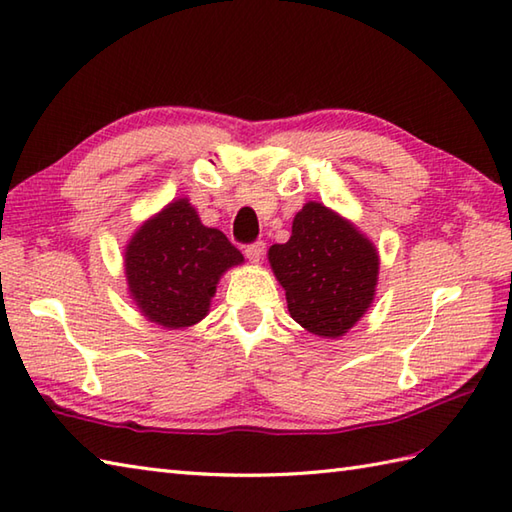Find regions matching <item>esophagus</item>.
Wrapping results in <instances>:
<instances>
[{"label":"esophagus","mask_w":512,"mask_h":512,"mask_svg":"<svg viewBox=\"0 0 512 512\" xmlns=\"http://www.w3.org/2000/svg\"><path fill=\"white\" fill-rule=\"evenodd\" d=\"M264 250H266L264 242H255V244H248L244 248V255L248 257L250 264H259V262H262V257H264Z\"/></svg>","instance_id":"34e87169"}]
</instances>
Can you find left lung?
<instances>
[{"instance_id":"8db88e82","label":"left lung","mask_w":512,"mask_h":512,"mask_svg":"<svg viewBox=\"0 0 512 512\" xmlns=\"http://www.w3.org/2000/svg\"><path fill=\"white\" fill-rule=\"evenodd\" d=\"M268 262L286 290L290 317L323 339H339L374 301L376 246L319 202L295 215L290 239L270 246Z\"/></svg>"}]
</instances>
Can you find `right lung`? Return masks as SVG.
I'll list each match as a JSON object with an SVG mask.
<instances>
[{
  "label": "right lung",
  "mask_w": 512,
  "mask_h": 512,
  "mask_svg": "<svg viewBox=\"0 0 512 512\" xmlns=\"http://www.w3.org/2000/svg\"><path fill=\"white\" fill-rule=\"evenodd\" d=\"M244 257L217 228L200 222L187 198L138 228L125 248L129 295L151 323L182 330L209 314L217 281Z\"/></svg>",
  "instance_id": "obj_1"
}]
</instances>
